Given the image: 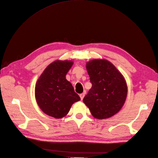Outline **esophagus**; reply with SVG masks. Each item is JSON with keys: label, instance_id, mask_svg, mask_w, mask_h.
<instances>
[{"label": "esophagus", "instance_id": "esophagus-1", "mask_svg": "<svg viewBox=\"0 0 158 158\" xmlns=\"http://www.w3.org/2000/svg\"><path fill=\"white\" fill-rule=\"evenodd\" d=\"M84 95H85V93H82V94H80V97L81 100H82V99H84Z\"/></svg>", "mask_w": 158, "mask_h": 158}]
</instances>
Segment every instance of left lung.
Listing matches in <instances>:
<instances>
[{"label": "left lung", "mask_w": 158, "mask_h": 158, "mask_svg": "<svg viewBox=\"0 0 158 158\" xmlns=\"http://www.w3.org/2000/svg\"><path fill=\"white\" fill-rule=\"evenodd\" d=\"M92 86L84 98L93 117L107 118L123 107L127 95V85L122 74L106 59H94L86 63Z\"/></svg>", "instance_id": "1"}]
</instances>
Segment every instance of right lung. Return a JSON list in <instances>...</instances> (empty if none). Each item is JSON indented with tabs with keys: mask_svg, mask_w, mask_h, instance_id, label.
<instances>
[{
	"mask_svg": "<svg viewBox=\"0 0 158 158\" xmlns=\"http://www.w3.org/2000/svg\"><path fill=\"white\" fill-rule=\"evenodd\" d=\"M73 64L71 60H56L47 66L37 81L36 102L47 115L63 118L68 114L72 105L80 100L73 85L66 79Z\"/></svg>",
	"mask_w": 158,
	"mask_h": 158,
	"instance_id": "1",
	"label": "right lung"
}]
</instances>
